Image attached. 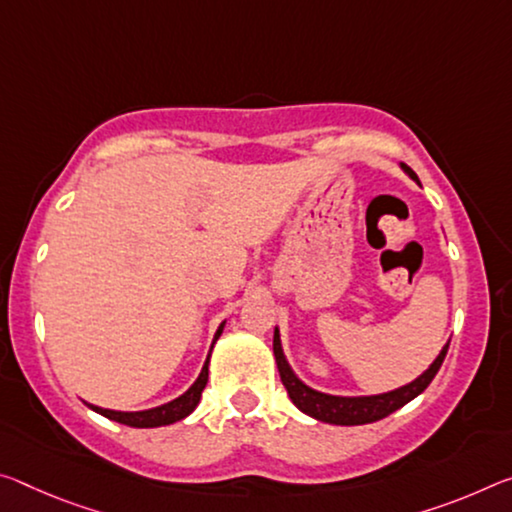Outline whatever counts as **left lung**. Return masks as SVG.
Listing matches in <instances>:
<instances>
[{
    "label": "left lung",
    "instance_id": "obj_1",
    "mask_svg": "<svg viewBox=\"0 0 512 512\" xmlns=\"http://www.w3.org/2000/svg\"><path fill=\"white\" fill-rule=\"evenodd\" d=\"M403 170L412 177V180L419 182L415 170L408 168V166H403ZM449 344H451V339L446 342V346L442 348V353L437 355L431 367L421 373L415 383L405 385L401 389H394V392H387V394L358 396V399L321 394V392H316V389L300 383V380L294 376V371L289 369L285 355H282L278 330H275V335H273V355H275V362H278L282 385H285L289 399L294 401L298 410H303L305 415H310V417L319 419V421H326V424L360 426V424H371V421L385 419L387 415H392L394 410L403 408L405 403H410L412 399H415V396L424 392V389L431 385V380L437 376V371H440L442 362L446 358V351H449Z\"/></svg>",
    "mask_w": 512,
    "mask_h": 512
}]
</instances>
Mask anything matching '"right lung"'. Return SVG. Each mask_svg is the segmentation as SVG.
Listing matches in <instances>:
<instances>
[{"mask_svg":"<svg viewBox=\"0 0 512 512\" xmlns=\"http://www.w3.org/2000/svg\"><path fill=\"white\" fill-rule=\"evenodd\" d=\"M223 332V323L218 326L216 330V337H214V344L216 339L221 337ZM212 344V346H214ZM207 378H209V358L205 362V367H202L200 376L196 383H193L186 392L180 396V399L170 401L166 405H159V408H152V410H143V412H116V410H104V408H97V405H91L95 412H100L102 417L118 421V424H125V426H132V428H157V426H168V424H175V421H180L184 417H189L193 410H196V405L200 403V396H202V389L207 385Z\"/></svg>","mask_w":512,"mask_h":512,"instance_id":"right-lung-1","label":"right lung"}]
</instances>
